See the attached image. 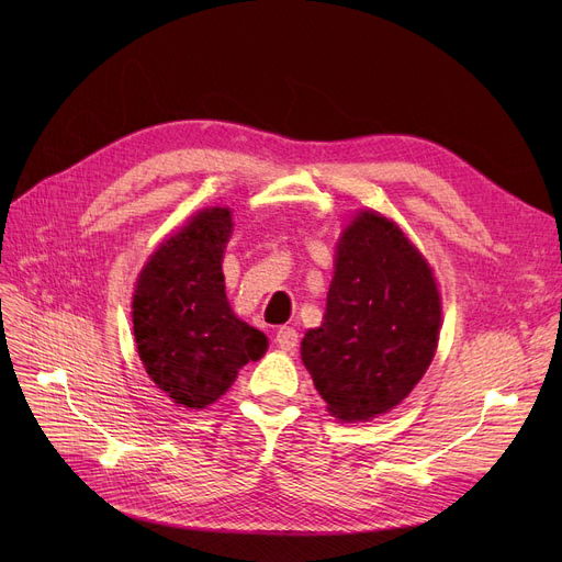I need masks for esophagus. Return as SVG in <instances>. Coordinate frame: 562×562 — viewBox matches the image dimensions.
Instances as JSON below:
<instances>
[{
	"label": "esophagus",
	"mask_w": 562,
	"mask_h": 562,
	"mask_svg": "<svg viewBox=\"0 0 562 562\" xmlns=\"http://www.w3.org/2000/svg\"><path fill=\"white\" fill-rule=\"evenodd\" d=\"M276 344H278L282 350H296V346H299V333H296V328L282 326V328L276 333Z\"/></svg>",
	"instance_id": "obj_1"
}]
</instances>
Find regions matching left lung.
Returning a JSON list of instances; mask_svg holds the SVG:
<instances>
[{
  "instance_id": "obj_1",
  "label": "left lung",
  "mask_w": 562,
  "mask_h": 562,
  "mask_svg": "<svg viewBox=\"0 0 562 562\" xmlns=\"http://www.w3.org/2000/svg\"><path fill=\"white\" fill-rule=\"evenodd\" d=\"M439 321L426 259L392 221L362 212L339 239L326 316L307 330L301 356L333 415L367 422L424 378Z\"/></svg>"
}]
</instances>
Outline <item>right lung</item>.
<instances>
[{
  "mask_svg": "<svg viewBox=\"0 0 562 562\" xmlns=\"http://www.w3.org/2000/svg\"><path fill=\"white\" fill-rule=\"evenodd\" d=\"M229 210H204L145 263L132 316L140 362L175 403L218 401L239 369L263 356V333L236 318L225 296L223 250Z\"/></svg>",
  "mask_w": 562,
  "mask_h": 562,
  "instance_id": "add662e5",
  "label": "right lung"
}]
</instances>
